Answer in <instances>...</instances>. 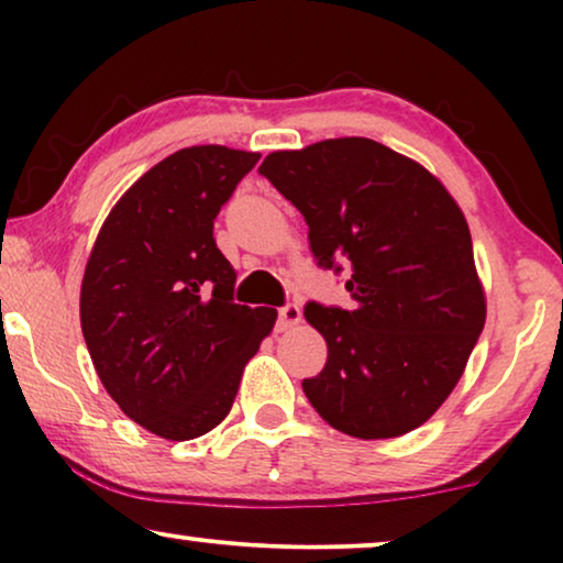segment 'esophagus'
<instances>
[{
  "instance_id": "34e87169",
  "label": "esophagus",
  "mask_w": 563,
  "mask_h": 563,
  "mask_svg": "<svg viewBox=\"0 0 563 563\" xmlns=\"http://www.w3.org/2000/svg\"><path fill=\"white\" fill-rule=\"evenodd\" d=\"M299 320H302V310H299L297 305H284V307H279V322H276V325H279V330H289V328H295V325H299Z\"/></svg>"
}]
</instances>
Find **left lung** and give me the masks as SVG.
<instances>
[{
	"label": "left lung",
	"instance_id": "left-lung-1",
	"mask_svg": "<svg viewBox=\"0 0 563 563\" xmlns=\"http://www.w3.org/2000/svg\"><path fill=\"white\" fill-rule=\"evenodd\" d=\"M258 174L302 212L318 266H349L351 310L305 307L328 343L325 368L302 382L310 405L364 441L420 428L459 384L487 318L456 199L368 137L268 153Z\"/></svg>",
	"mask_w": 563,
	"mask_h": 563
}]
</instances>
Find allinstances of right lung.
<instances>
[{"instance_id":"1","label":"right lung","mask_w":563,"mask_h":563,"mask_svg":"<svg viewBox=\"0 0 563 563\" xmlns=\"http://www.w3.org/2000/svg\"><path fill=\"white\" fill-rule=\"evenodd\" d=\"M261 153L191 145L145 172L107 214L81 282V333L107 395L151 433L191 441L225 420L274 307L233 302L212 238Z\"/></svg>"}]
</instances>
